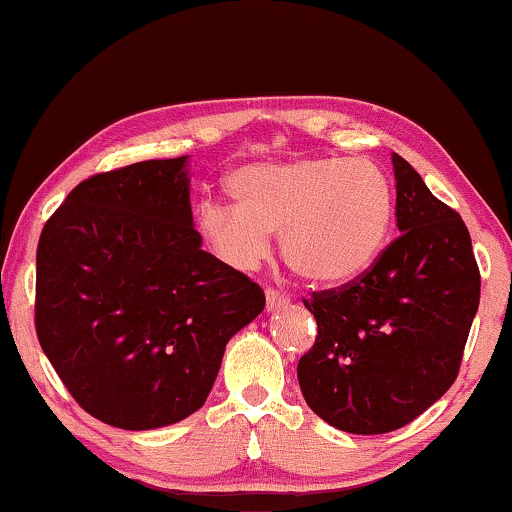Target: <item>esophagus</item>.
I'll return each instance as SVG.
<instances>
[{"instance_id": "34e87169", "label": "esophagus", "mask_w": 512, "mask_h": 512, "mask_svg": "<svg viewBox=\"0 0 512 512\" xmlns=\"http://www.w3.org/2000/svg\"><path fill=\"white\" fill-rule=\"evenodd\" d=\"M289 303H291V300H289V296H284V293H279L275 289L265 291V310H268V312L282 310V307H286Z\"/></svg>"}]
</instances>
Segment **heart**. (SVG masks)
Instances as JSON below:
<instances>
[{"instance_id":"1","label":"heart","mask_w":512,"mask_h":512,"mask_svg":"<svg viewBox=\"0 0 512 512\" xmlns=\"http://www.w3.org/2000/svg\"><path fill=\"white\" fill-rule=\"evenodd\" d=\"M235 205L205 200L198 228L216 256L254 270L279 233L284 261L317 286H342L377 261L387 240L391 191L366 160L303 156L258 163L228 179Z\"/></svg>"}]
</instances>
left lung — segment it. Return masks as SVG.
Instances as JSON below:
<instances>
[{"mask_svg":"<svg viewBox=\"0 0 512 512\" xmlns=\"http://www.w3.org/2000/svg\"><path fill=\"white\" fill-rule=\"evenodd\" d=\"M398 235L373 268L305 307L319 335L298 361L314 415L356 436L410 424L459 373L480 303V272L461 216L391 153Z\"/></svg>","mask_w":512,"mask_h":512,"instance_id":"1","label":"left lung"}]
</instances>
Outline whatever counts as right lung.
<instances>
[{
    "label": "right lung",
    "mask_w": 512,
    "mask_h": 512,
    "mask_svg": "<svg viewBox=\"0 0 512 512\" xmlns=\"http://www.w3.org/2000/svg\"><path fill=\"white\" fill-rule=\"evenodd\" d=\"M37 335L76 403L125 431L205 405L261 286L202 249L188 156L81 181L41 230Z\"/></svg>",
    "instance_id": "right-lung-1"
}]
</instances>
